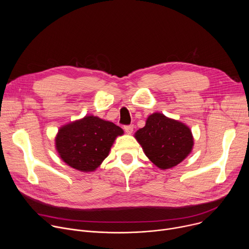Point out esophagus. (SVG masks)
<instances>
[{
  "label": "esophagus",
  "instance_id": "1",
  "mask_svg": "<svg viewBox=\"0 0 249 249\" xmlns=\"http://www.w3.org/2000/svg\"><path fill=\"white\" fill-rule=\"evenodd\" d=\"M124 130L127 134L131 135L133 133V130H134V126L133 125H127V126H124Z\"/></svg>",
  "mask_w": 249,
  "mask_h": 249
}]
</instances>
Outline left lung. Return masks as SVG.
<instances>
[{
  "label": "left lung",
  "instance_id": "left-lung-1",
  "mask_svg": "<svg viewBox=\"0 0 249 249\" xmlns=\"http://www.w3.org/2000/svg\"><path fill=\"white\" fill-rule=\"evenodd\" d=\"M134 137L148 159L162 170L183 161L194 146L192 132L186 124L160 112L151 114Z\"/></svg>",
  "mask_w": 249,
  "mask_h": 249
}]
</instances>
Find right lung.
Returning a JSON list of instances; mask_svg holds the SVG:
<instances>
[{
    "label": "right lung",
    "instance_id": "1",
    "mask_svg": "<svg viewBox=\"0 0 249 249\" xmlns=\"http://www.w3.org/2000/svg\"><path fill=\"white\" fill-rule=\"evenodd\" d=\"M123 134L124 131L110 121L86 115L59 128L55 148L67 165L91 172L107 158L116 138Z\"/></svg>",
    "mask_w": 249,
    "mask_h": 249
}]
</instances>
